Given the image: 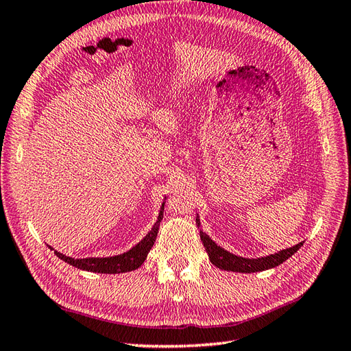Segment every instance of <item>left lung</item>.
I'll return each instance as SVG.
<instances>
[{
  "label": "left lung",
  "instance_id": "left-lung-1",
  "mask_svg": "<svg viewBox=\"0 0 351 351\" xmlns=\"http://www.w3.org/2000/svg\"><path fill=\"white\" fill-rule=\"evenodd\" d=\"M195 222H197V227H200L199 217L195 218ZM200 239L203 241L206 252L209 255L210 263L215 267H218L221 269H227V271H236V273H256V271H264V269H268V268H274L277 265H280L282 263H285L287 258H291L296 250L302 246V241H301L298 245L280 250V252L273 254V255L263 256V258H243V256L232 255L231 252H228V250L218 246L202 230H200Z\"/></svg>",
  "mask_w": 351,
  "mask_h": 351
}]
</instances>
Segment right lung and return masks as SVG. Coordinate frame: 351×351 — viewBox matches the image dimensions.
I'll list each match as a JSON object with an SVG mask.
<instances>
[{"mask_svg": "<svg viewBox=\"0 0 351 351\" xmlns=\"http://www.w3.org/2000/svg\"><path fill=\"white\" fill-rule=\"evenodd\" d=\"M163 210H165V202L161 203L160 213H158V218H157V222L154 223V227L151 228L148 234L143 237L136 246H133L130 250H128V252H124L121 255L106 256V258L75 259V258H71V256H66L64 254L58 252V250H55L51 246H49V247H50V250L55 252L56 256H59L62 259V261H65L69 265L77 267L80 269H84V271L104 273V274H119V273L133 271V269L139 268L143 264L152 245H154L157 232H158V227H160V221L163 219Z\"/></svg>", "mask_w": 351, "mask_h": 351, "instance_id": "right-lung-1", "label": "right lung"}]
</instances>
